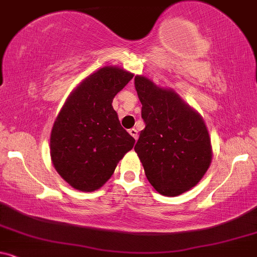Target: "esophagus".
<instances>
[{
  "instance_id": "1",
  "label": "esophagus",
  "mask_w": 257,
  "mask_h": 257,
  "mask_svg": "<svg viewBox=\"0 0 257 257\" xmlns=\"http://www.w3.org/2000/svg\"><path fill=\"white\" fill-rule=\"evenodd\" d=\"M128 134L132 136V137L135 138L136 141H137V138H138V131L136 128H131V130H128Z\"/></svg>"
}]
</instances>
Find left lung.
<instances>
[{
	"instance_id": "obj_1",
	"label": "left lung",
	"mask_w": 257,
	"mask_h": 257,
	"mask_svg": "<svg viewBox=\"0 0 257 257\" xmlns=\"http://www.w3.org/2000/svg\"><path fill=\"white\" fill-rule=\"evenodd\" d=\"M142 103V130L135 150L149 183L165 196H178L202 179L212 161V147L202 117L173 90L135 77Z\"/></svg>"
}]
</instances>
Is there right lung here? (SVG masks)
Returning <instances> with one entry per match:
<instances>
[{"label":"right lung","instance_id":"obj_1","mask_svg":"<svg viewBox=\"0 0 257 257\" xmlns=\"http://www.w3.org/2000/svg\"><path fill=\"white\" fill-rule=\"evenodd\" d=\"M132 78L121 68L98 69L81 81L57 115L50 136L51 161L72 188L99 189L134 148L135 138L121 127L111 105Z\"/></svg>","mask_w":257,"mask_h":257}]
</instances>
